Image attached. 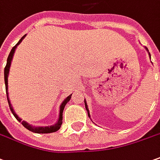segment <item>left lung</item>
<instances>
[{"instance_id":"left-lung-1","label":"left lung","mask_w":160,"mask_h":160,"mask_svg":"<svg viewBox=\"0 0 160 160\" xmlns=\"http://www.w3.org/2000/svg\"><path fill=\"white\" fill-rule=\"evenodd\" d=\"M146 50L148 51V49L146 48ZM149 55H150V57H151V54L149 53ZM85 107H86V109H87V111H88V117H90V114H89V110H88V105H87V102H86V101H85Z\"/></svg>"}]
</instances>
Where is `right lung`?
<instances>
[{"mask_svg":"<svg viewBox=\"0 0 160 160\" xmlns=\"http://www.w3.org/2000/svg\"><path fill=\"white\" fill-rule=\"evenodd\" d=\"M25 37L26 35H24V36L19 40V42L16 43V45L12 48V50L10 51V53H9V55H8V57L7 65L5 66V68H4V81H5V87H6V93H7V98L8 102V106H9V108H10V110H11L12 114H13L14 117L16 118V120L18 122H20L24 126L27 130H30V131H32V132H34V133H38V134L52 133V132H55V131H57V130H59L60 127H61L62 122H63V121H62V120H63V110H64V108H65V106H66V103L70 101L72 94H70L69 96H67V97L64 100V102H62L61 105H60V108H59V117H58V120L57 122H56L54 125L45 126V127H35V126H32L30 125V124H29L27 122L22 121V119L16 115L15 110L13 109V108H12L11 106V103H10V101H9V99H8V72H9V68H10V65H11L12 58H13V56H14V53H15V51H16V48L17 47V45L22 41V39L24 38Z\"/></svg>","mask_w":160,"mask_h":160,"instance_id":"1","label":"right lung"}]
</instances>
